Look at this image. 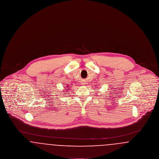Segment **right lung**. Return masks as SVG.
Here are the masks:
<instances>
[{
	"label": "right lung",
	"mask_w": 159,
	"mask_h": 159,
	"mask_svg": "<svg viewBox=\"0 0 159 159\" xmlns=\"http://www.w3.org/2000/svg\"><path fill=\"white\" fill-rule=\"evenodd\" d=\"M67 87H68V86H67ZM69 88H68V89ZM66 90H67V89H66Z\"/></svg>",
	"instance_id": "right-lung-1"
}]
</instances>
